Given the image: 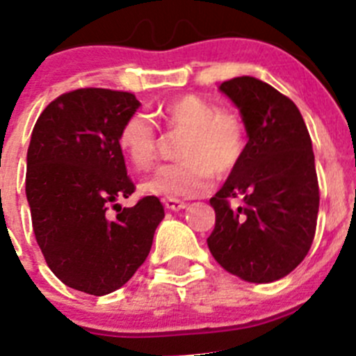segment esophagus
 I'll use <instances>...</instances> for the list:
<instances>
[{"label":"esophagus","mask_w":356,"mask_h":356,"mask_svg":"<svg viewBox=\"0 0 356 356\" xmlns=\"http://www.w3.org/2000/svg\"><path fill=\"white\" fill-rule=\"evenodd\" d=\"M163 205L165 209L172 210V212H179V210L186 209V203L181 202V200H165Z\"/></svg>","instance_id":"obj_1"}]
</instances>
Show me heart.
I'll return each mask as SVG.
<instances>
[{
	"instance_id": "heart-1",
	"label": "heart",
	"mask_w": 356,
	"mask_h": 356,
	"mask_svg": "<svg viewBox=\"0 0 356 356\" xmlns=\"http://www.w3.org/2000/svg\"><path fill=\"white\" fill-rule=\"evenodd\" d=\"M158 115L168 130L184 132L179 147L181 161L161 165L140 184L146 195L165 200L203 195L213 174L236 168L247 149V130L238 115L222 111L209 99L186 94L160 106ZM118 146L139 170L151 167L158 153V132L143 113H132L122 123Z\"/></svg>"
}]
</instances>
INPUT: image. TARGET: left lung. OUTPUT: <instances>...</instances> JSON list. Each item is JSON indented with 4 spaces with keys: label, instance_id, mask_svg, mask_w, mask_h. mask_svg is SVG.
Here are the masks:
<instances>
[{
    "label": "left lung",
    "instance_id": "left-lung-1",
    "mask_svg": "<svg viewBox=\"0 0 356 356\" xmlns=\"http://www.w3.org/2000/svg\"><path fill=\"white\" fill-rule=\"evenodd\" d=\"M219 90L240 109L248 140L210 198L216 227L207 243L227 273L270 284L301 264L315 238L320 195L312 137L298 106L268 83L240 76ZM231 197L244 205L234 209Z\"/></svg>",
    "mask_w": 356,
    "mask_h": 356
}]
</instances>
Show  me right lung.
Returning a JSON list of instances; mask_svg holds the SVG:
<instances>
[{
	"label": "right lung",
	"instance_id": "1",
	"mask_svg": "<svg viewBox=\"0 0 356 356\" xmlns=\"http://www.w3.org/2000/svg\"><path fill=\"white\" fill-rule=\"evenodd\" d=\"M139 106L130 92L79 88L50 102L31 134L26 196L34 236L55 277L86 294L123 287L165 217L156 196L127 209L118 203L136 189L118 132Z\"/></svg>",
	"mask_w": 356,
	"mask_h": 356
}]
</instances>
